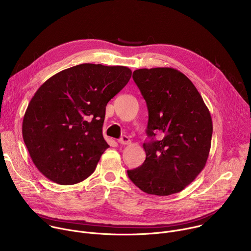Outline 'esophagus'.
<instances>
[{
    "mask_svg": "<svg viewBox=\"0 0 251 251\" xmlns=\"http://www.w3.org/2000/svg\"><path fill=\"white\" fill-rule=\"evenodd\" d=\"M118 142H119V144H122V145H128V144H130V143H131L130 138H129L128 136H126V135H123V136L118 140Z\"/></svg>",
    "mask_w": 251,
    "mask_h": 251,
    "instance_id": "1",
    "label": "esophagus"
}]
</instances>
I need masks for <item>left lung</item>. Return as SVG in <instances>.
Here are the masks:
<instances>
[{
  "instance_id": "1",
  "label": "left lung",
  "mask_w": 251,
  "mask_h": 251,
  "mask_svg": "<svg viewBox=\"0 0 251 251\" xmlns=\"http://www.w3.org/2000/svg\"><path fill=\"white\" fill-rule=\"evenodd\" d=\"M133 79L149 113L144 143L146 160L127 171L130 180L149 195L170 196L189 186L204 168L211 144L210 113L193 82L172 67L141 68ZM161 131L163 138L154 140Z\"/></svg>"
}]
</instances>
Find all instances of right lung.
Instances as JSON below:
<instances>
[{"label": "right lung", "instance_id": "1", "mask_svg": "<svg viewBox=\"0 0 251 251\" xmlns=\"http://www.w3.org/2000/svg\"><path fill=\"white\" fill-rule=\"evenodd\" d=\"M126 66L82 63L49 78L28 103L23 138L38 170L59 185L82 182L109 147L106 105L130 80Z\"/></svg>", "mask_w": 251, "mask_h": 251}]
</instances>
